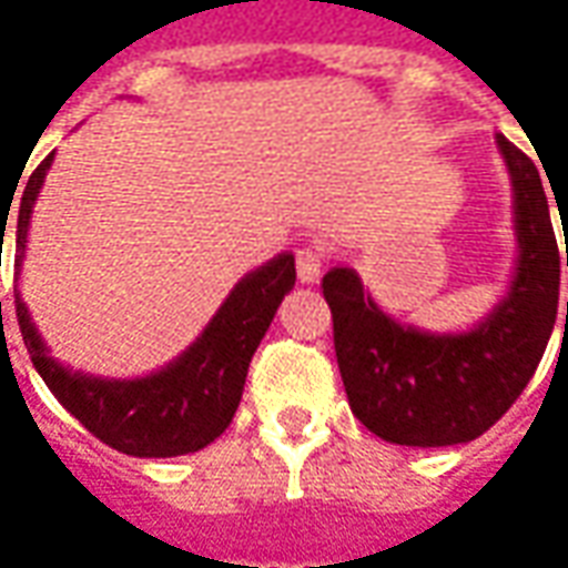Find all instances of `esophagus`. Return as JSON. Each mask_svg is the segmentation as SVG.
Returning a JSON list of instances; mask_svg holds the SVG:
<instances>
[{
    "mask_svg": "<svg viewBox=\"0 0 568 568\" xmlns=\"http://www.w3.org/2000/svg\"><path fill=\"white\" fill-rule=\"evenodd\" d=\"M322 252L316 246H303V250H296V277H300V284H316L318 274H322Z\"/></svg>",
    "mask_w": 568,
    "mask_h": 568,
    "instance_id": "esophagus-1",
    "label": "esophagus"
}]
</instances>
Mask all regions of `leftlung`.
Instances as JSON below:
<instances>
[{"instance_id": "left-lung-1", "label": "left lung", "mask_w": 568, "mask_h": 568, "mask_svg": "<svg viewBox=\"0 0 568 568\" xmlns=\"http://www.w3.org/2000/svg\"><path fill=\"white\" fill-rule=\"evenodd\" d=\"M496 144L513 176L518 262L509 294L477 328L420 332L385 316L354 268H332L322 277L351 410L385 443L439 448L484 436L525 392L554 335L562 250L547 192L525 151L506 135H496ZM557 211L562 221L559 202Z\"/></svg>"}]
</instances>
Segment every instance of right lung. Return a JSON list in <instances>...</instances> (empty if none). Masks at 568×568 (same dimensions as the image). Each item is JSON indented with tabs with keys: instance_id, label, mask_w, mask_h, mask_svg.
I'll return each mask as SVG.
<instances>
[{
	"instance_id": "obj_1",
	"label": "right lung",
	"mask_w": 568,
	"mask_h": 568,
	"mask_svg": "<svg viewBox=\"0 0 568 568\" xmlns=\"http://www.w3.org/2000/svg\"><path fill=\"white\" fill-rule=\"evenodd\" d=\"M50 164L53 154L33 170L21 195L14 233L18 268L24 258L33 202ZM294 281L296 268L291 252H281L277 258L246 274L230 291L224 306L207 322L195 344L144 379H98L72 373L47 354V344L37 335L21 294H14V316L33 369L43 376L47 388L78 424L94 433L100 443L125 455L173 458L211 446L227 429L243 398L252 354L258 341L265 338L284 294L294 291Z\"/></svg>"
}]
</instances>
